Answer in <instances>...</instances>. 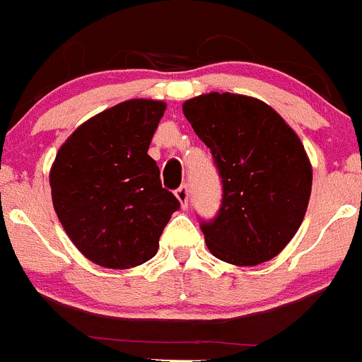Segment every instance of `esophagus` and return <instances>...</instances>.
<instances>
[{
  "label": "esophagus",
  "instance_id": "34e87169",
  "mask_svg": "<svg viewBox=\"0 0 362 362\" xmlns=\"http://www.w3.org/2000/svg\"><path fill=\"white\" fill-rule=\"evenodd\" d=\"M175 197H177L179 204H181V208L187 209L188 208V188L185 187H179L177 190H175Z\"/></svg>",
  "mask_w": 362,
  "mask_h": 362
}]
</instances>
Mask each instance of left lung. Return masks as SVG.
I'll list each match as a JSON object with an SVG mask.
<instances>
[{
    "instance_id": "left-lung-1",
    "label": "left lung",
    "mask_w": 362,
    "mask_h": 362,
    "mask_svg": "<svg viewBox=\"0 0 362 362\" xmlns=\"http://www.w3.org/2000/svg\"><path fill=\"white\" fill-rule=\"evenodd\" d=\"M183 113L211 149L222 177V206L201 226L209 252L236 267L277 256L300 227L313 187L304 144L272 106L256 98L209 92Z\"/></svg>"
}]
</instances>
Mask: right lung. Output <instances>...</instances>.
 I'll list each match as a JSON object with an SVG mask.
<instances>
[{
    "label": "right lung",
    "instance_id": "right-lung-1",
    "mask_svg": "<svg viewBox=\"0 0 362 362\" xmlns=\"http://www.w3.org/2000/svg\"><path fill=\"white\" fill-rule=\"evenodd\" d=\"M167 105L129 99L85 120L49 170L58 220L76 249L105 268L149 261L179 201L147 154Z\"/></svg>",
    "mask_w": 362,
    "mask_h": 362
}]
</instances>
